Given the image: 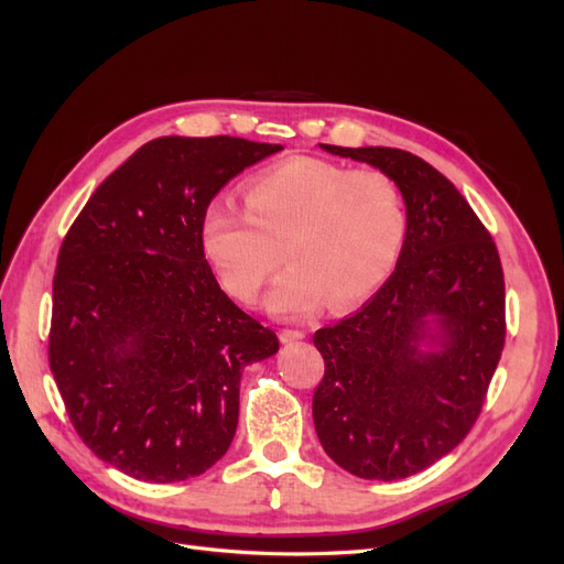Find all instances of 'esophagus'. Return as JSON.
Listing matches in <instances>:
<instances>
[{
  "instance_id": "34e87169",
  "label": "esophagus",
  "mask_w": 564,
  "mask_h": 564,
  "mask_svg": "<svg viewBox=\"0 0 564 564\" xmlns=\"http://www.w3.org/2000/svg\"><path fill=\"white\" fill-rule=\"evenodd\" d=\"M302 338H304V332H300V329H281L279 332L281 343H297Z\"/></svg>"
}]
</instances>
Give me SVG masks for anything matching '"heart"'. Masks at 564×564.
Masks as SVG:
<instances>
[{
    "label": "heart",
    "instance_id": "b5f03b06",
    "mask_svg": "<svg viewBox=\"0 0 564 564\" xmlns=\"http://www.w3.org/2000/svg\"><path fill=\"white\" fill-rule=\"evenodd\" d=\"M245 200L247 213L228 196L207 205L203 249L245 304L258 300L285 253L292 264L267 302L279 315H306L324 297L334 308L364 302L389 279L404 245V200L379 169L288 158L253 175Z\"/></svg>",
    "mask_w": 564,
    "mask_h": 564
}]
</instances>
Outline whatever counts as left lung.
<instances>
[{"label": "left lung", "mask_w": 564, "mask_h": 564, "mask_svg": "<svg viewBox=\"0 0 564 564\" xmlns=\"http://www.w3.org/2000/svg\"><path fill=\"white\" fill-rule=\"evenodd\" d=\"M319 145L393 177L406 235L375 297L315 332L324 377L313 421L322 448L351 476L402 480L476 425L506 345V279L489 230L432 164L400 148Z\"/></svg>", "instance_id": "8db88e82"}]
</instances>
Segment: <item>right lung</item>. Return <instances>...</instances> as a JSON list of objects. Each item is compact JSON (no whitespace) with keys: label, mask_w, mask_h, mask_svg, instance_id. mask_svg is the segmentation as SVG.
Here are the masks:
<instances>
[{"label":"right lung","mask_w":564,"mask_h":564,"mask_svg":"<svg viewBox=\"0 0 564 564\" xmlns=\"http://www.w3.org/2000/svg\"><path fill=\"white\" fill-rule=\"evenodd\" d=\"M279 143L160 137L94 192L58 249L47 359L79 438L143 482L217 464L249 364L279 351L237 308L203 251L217 192Z\"/></svg>","instance_id":"right-lung-1"}]
</instances>
